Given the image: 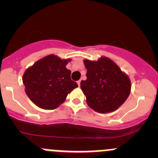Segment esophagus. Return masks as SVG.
<instances>
[{
    "mask_svg": "<svg viewBox=\"0 0 158 158\" xmlns=\"http://www.w3.org/2000/svg\"><path fill=\"white\" fill-rule=\"evenodd\" d=\"M80 83H81V80H79L77 82V84H78V85H79V86H80Z\"/></svg>",
    "mask_w": 158,
    "mask_h": 158,
    "instance_id": "34e87169",
    "label": "esophagus"
}]
</instances>
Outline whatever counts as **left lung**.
Listing matches in <instances>:
<instances>
[{
    "instance_id": "1",
    "label": "left lung",
    "mask_w": 158,
    "mask_h": 158,
    "mask_svg": "<svg viewBox=\"0 0 158 158\" xmlns=\"http://www.w3.org/2000/svg\"><path fill=\"white\" fill-rule=\"evenodd\" d=\"M83 63L87 79L81 81L80 86L88 106L98 113L117 110L130 95L131 83L128 75L106 56L97 61L85 59Z\"/></svg>"
}]
</instances>
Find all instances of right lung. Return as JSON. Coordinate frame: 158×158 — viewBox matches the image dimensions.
Listing matches in <instances>:
<instances>
[{"mask_svg": "<svg viewBox=\"0 0 158 158\" xmlns=\"http://www.w3.org/2000/svg\"><path fill=\"white\" fill-rule=\"evenodd\" d=\"M70 61L51 54L25 70L22 79L25 92L36 106L46 110L56 109L77 88V83L71 80V71L66 67Z\"/></svg>", "mask_w": 158, "mask_h": 158, "instance_id": "right-lung-1", "label": "right lung"}]
</instances>
